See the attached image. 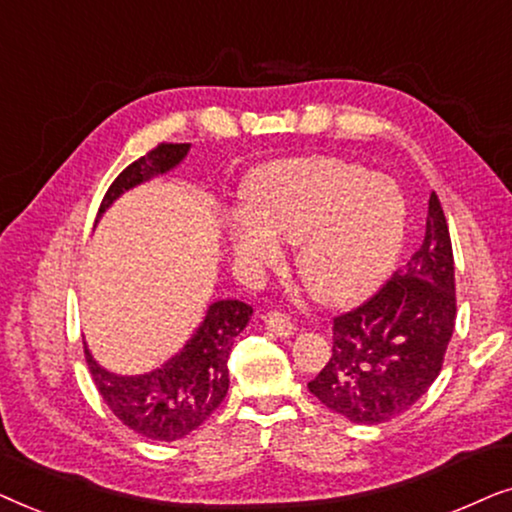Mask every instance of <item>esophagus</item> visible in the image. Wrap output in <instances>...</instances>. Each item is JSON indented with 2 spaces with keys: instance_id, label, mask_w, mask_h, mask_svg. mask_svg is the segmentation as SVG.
Segmentation results:
<instances>
[{
  "instance_id": "34e87169",
  "label": "esophagus",
  "mask_w": 512,
  "mask_h": 512,
  "mask_svg": "<svg viewBox=\"0 0 512 512\" xmlns=\"http://www.w3.org/2000/svg\"><path fill=\"white\" fill-rule=\"evenodd\" d=\"M264 325H267L271 332H276L278 337H290L297 332V325L292 323L290 316H285L281 311L267 313V316H264Z\"/></svg>"
}]
</instances>
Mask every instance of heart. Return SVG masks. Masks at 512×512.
<instances>
[{
	"instance_id": "1",
	"label": "heart",
	"mask_w": 512,
	"mask_h": 512,
	"mask_svg": "<svg viewBox=\"0 0 512 512\" xmlns=\"http://www.w3.org/2000/svg\"><path fill=\"white\" fill-rule=\"evenodd\" d=\"M398 185L360 163L311 156L262 168L248 187V210L229 220L231 252L243 267L281 260L297 243V274L325 304H353L391 271L405 234Z\"/></svg>"
}]
</instances>
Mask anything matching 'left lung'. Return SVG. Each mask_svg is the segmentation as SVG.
<instances>
[{"instance_id": "1", "label": "left lung", "mask_w": 512, "mask_h": 512, "mask_svg": "<svg viewBox=\"0 0 512 512\" xmlns=\"http://www.w3.org/2000/svg\"><path fill=\"white\" fill-rule=\"evenodd\" d=\"M454 320L452 238L433 192L421 248L377 295L335 318L332 356L309 391L353 424H384L438 379Z\"/></svg>"}]
</instances>
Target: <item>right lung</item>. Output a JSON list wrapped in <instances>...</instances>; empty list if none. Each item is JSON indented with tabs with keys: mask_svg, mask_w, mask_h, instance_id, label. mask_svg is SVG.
<instances>
[{
	"mask_svg": "<svg viewBox=\"0 0 512 512\" xmlns=\"http://www.w3.org/2000/svg\"><path fill=\"white\" fill-rule=\"evenodd\" d=\"M189 145L161 142L119 173L100 203L98 217L128 189L168 173L182 163ZM98 222V220H95ZM252 316V306L238 299H220L208 306L206 318L187 344L152 372L121 377L95 363L84 349L88 370L102 400L121 424L142 438L173 442L196 431L229 391V351Z\"/></svg>",
	"mask_w": 512,
	"mask_h": 512,
	"instance_id": "right-lung-1",
	"label": "right lung"
}]
</instances>
